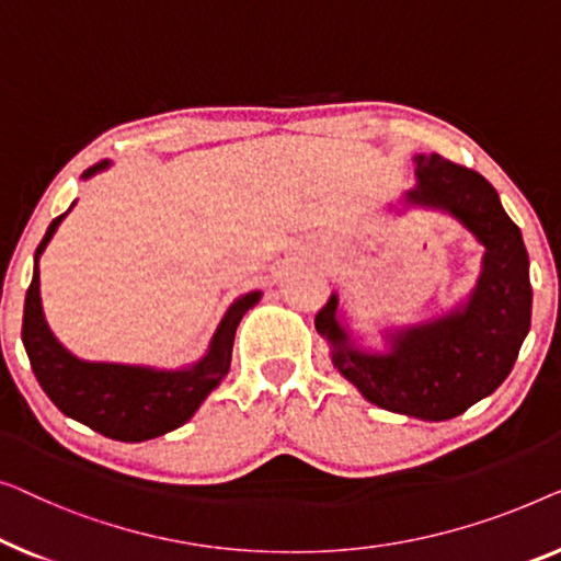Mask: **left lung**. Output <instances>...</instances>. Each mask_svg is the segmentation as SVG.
<instances>
[{
    "label": "left lung",
    "instance_id": "1",
    "mask_svg": "<svg viewBox=\"0 0 561 561\" xmlns=\"http://www.w3.org/2000/svg\"><path fill=\"white\" fill-rule=\"evenodd\" d=\"M414 168L416 185L404 193V203L449 213L485 247L468 302L442 318L386 333L389 353L353 345L337 320V295H330L314 328L330 343L333 366L370 404L442 422L506 381L531 328V282L518 226L483 175L439 154H416Z\"/></svg>",
    "mask_w": 561,
    "mask_h": 561
}]
</instances>
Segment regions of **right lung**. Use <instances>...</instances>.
I'll return each instance as SVG.
<instances>
[{"mask_svg": "<svg viewBox=\"0 0 561 561\" xmlns=\"http://www.w3.org/2000/svg\"><path fill=\"white\" fill-rule=\"evenodd\" d=\"M106 168L108 162L93 164L83 172V178H93ZM70 208L47 226L41 247L35 251V272L25 297V314H22V343H25L30 366L53 404L70 420L85 424L99 435L119 442H145L168 435L183 427L198 412L205 397L226 378L231 368L236 328L243 314L262 299V291H249L228 307L208 353L187 368L160 370L78 358L62 348L53 330L47 328L41 299V266H37L41 254Z\"/></svg>", "mask_w": 561, "mask_h": 561, "instance_id": "1", "label": "right lung"}]
</instances>
